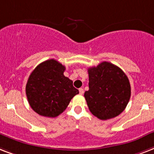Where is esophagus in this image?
<instances>
[{
	"label": "esophagus",
	"instance_id": "esophagus-1",
	"mask_svg": "<svg viewBox=\"0 0 154 154\" xmlns=\"http://www.w3.org/2000/svg\"><path fill=\"white\" fill-rule=\"evenodd\" d=\"M79 94H80V95H83V94L84 93V90H83V88H79Z\"/></svg>",
	"mask_w": 154,
	"mask_h": 154
}]
</instances>
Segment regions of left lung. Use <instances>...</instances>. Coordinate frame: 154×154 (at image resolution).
<instances>
[{"instance_id":"obj_1","label":"left lung","mask_w":154,"mask_h":154,"mask_svg":"<svg viewBox=\"0 0 154 154\" xmlns=\"http://www.w3.org/2000/svg\"><path fill=\"white\" fill-rule=\"evenodd\" d=\"M89 90L84 97L89 110L100 120L112 119L125 110L131 96L129 80L114 64L103 62L88 68Z\"/></svg>"}]
</instances>
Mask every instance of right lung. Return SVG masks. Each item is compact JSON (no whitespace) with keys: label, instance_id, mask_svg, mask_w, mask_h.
<instances>
[{"label":"right lung","instance_id":"add662e5","mask_svg":"<svg viewBox=\"0 0 154 154\" xmlns=\"http://www.w3.org/2000/svg\"><path fill=\"white\" fill-rule=\"evenodd\" d=\"M65 66L54 59H49L36 66L26 87L28 102L39 115L56 117L67 108L79 94L73 82L63 75Z\"/></svg>","mask_w":154,"mask_h":154}]
</instances>
